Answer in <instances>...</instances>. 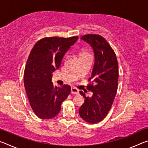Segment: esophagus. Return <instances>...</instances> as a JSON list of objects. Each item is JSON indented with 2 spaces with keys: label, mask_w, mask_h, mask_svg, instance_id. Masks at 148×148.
Listing matches in <instances>:
<instances>
[{
  "label": "esophagus",
  "mask_w": 148,
  "mask_h": 148,
  "mask_svg": "<svg viewBox=\"0 0 148 148\" xmlns=\"http://www.w3.org/2000/svg\"><path fill=\"white\" fill-rule=\"evenodd\" d=\"M71 93L74 95H77L79 93V90L77 89L76 87H72L71 89Z\"/></svg>",
  "instance_id": "34e87169"
}]
</instances>
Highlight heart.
<instances>
[{"mask_svg":"<svg viewBox=\"0 0 148 148\" xmlns=\"http://www.w3.org/2000/svg\"><path fill=\"white\" fill-rule=\"evenodd\" d=\"M89 56V54L86 53V52H83V53H82L81 55H80V57H81V56Z\"/></svg>","mask_w":148,"mask_h":148,"instance_id":"heart-1","label":"heart"}]
</instances>
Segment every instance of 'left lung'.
I'll use <instances>...</instances> for the list:
<instances>
[{"mask_svg": "<svg viewBox=\"0 0 148 148\" xmlns=\"http://www.w3.org/2000/svg\"><path fill=\"white\" fill-rule=\"evenodd\" d=\"M92 47L95 64L87 89L92 92L91 97H86L79 109L80 117L89 123H97L108 114L116 97L118 86V62L114 49L106 39L99 34H86L81 38Z\"/></svg>", "mask_w": 148, "mask_h": 148, "instance_id": "obj_1", "label": "left lung"}]
</instances>
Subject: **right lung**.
<instances>
[{
    "label": "right lung",
    "instance_id": "1",
    "mask_svg": "<svg viewBox=\"0 0 148 148\" xmlns=\"http://www.w3.org/2000/svg\"><path fill=\"white\" fill-rule=\"evenodd\" d=\"M77 39V36L46 37L32 47L24 71V86L31 108L39 118L49 119L58 115L62 102L71 93L69 85L53 86L51 73L59 68L64 53Z\"/></svg>",
    "mask_w": 148,
    "mask_h": 148
}]
</instances>
